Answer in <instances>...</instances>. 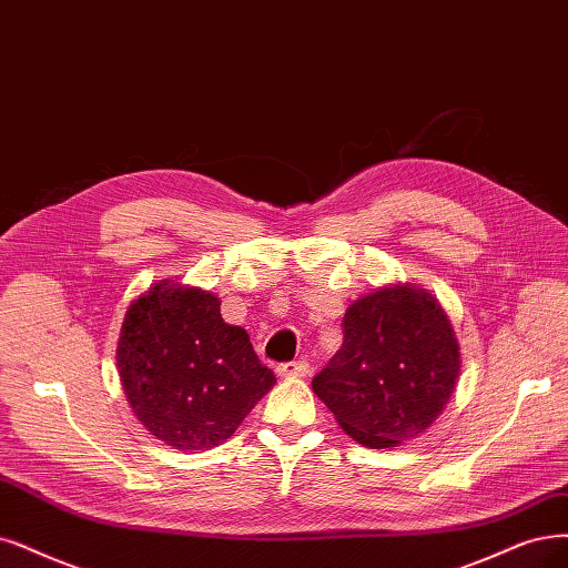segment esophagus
<instances>
[{"instance_id": "esophagus-1", "label": "esophagus", "mask_w": 568, "mask_h": 568, "mask_svg": "<svg viewBox=\"0 0 568 568\" xmlns=\"http://www.w3.org/2000/svg\"><path fill=\"white\" fill-rule=\"evenodd\" d=\"M278 374L281 376H304V374H308V363L306 361L283 363V365H278Z\"/></svg>"}]
</instances>
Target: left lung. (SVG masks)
<instances>
[{
  "instance_id": "left-lung-1",
  "label": "left lung",
  "mask_w": 568,
  "mask_h": 568,
  "mask_svg": "<svg viewBox=\"0 0 568 568\" xmlns=\"http://www.w3.org/2000/svg\"><path fill=\"white\" fill-rule=\"evenodd\" d=\"M344 344L313 393L365 447L386 449L426 433L454 393L460 353L454 327L430 292L382 287L344 316Z\"/></svg>"
}]
</instances>
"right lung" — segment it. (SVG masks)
<instances>
[{"label": "right lung", "mask_w": 568, "mask_h": 568, "mask_svg": "<svg viewBox=\"0 0 568 568\" xmlns=\"http://www.w3.org/2000/svg\"><path fill=\"white\" fill-rule=\"evenodd\" d=\"M116 365L138 422L182 452L224 443L276 384L215 295L171 281L125 311Z\"/></svg>", "instance_id": "add662e5"}]
</instances>
